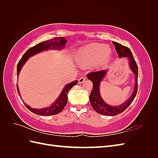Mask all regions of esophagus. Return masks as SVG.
Segmentation results:
<instances>
[{
	"instance_id": "1",
	"label": "esophagus",
	"mask_w": 158,
	"mask_h": 158,
	"mask_svg": "<svg viewBox=\"0 0 158 158\" xmlns=\"http://www.w3.org/2000/svg\"><path fill=\"white\" fill-rule=\"evenodd\" d=\"M85 79H86V78H85V77H80V79H79V83H83V82H84V81H85Z\"/></svg>"
}]
</instances>
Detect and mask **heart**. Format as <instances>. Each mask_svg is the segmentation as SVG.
Listing matches in <instances>:
<instances>
[{"mask_svg": "<svg viewBox=\"0 0 158 158\" xmlns=\"http://www.w3.org/2000/svg\"><path fill=\"white\" fill-rule=\"evenodd\" d=\"M110 52V49L106 45L93 43L80 49L78 60L81 64L89 65L96 63L98 66H104L109 62Z\"/></svg>", "mask_w": 158, "mask_h": 158, "instance_id": "heart-1", "label": "heart"}]
</instances>
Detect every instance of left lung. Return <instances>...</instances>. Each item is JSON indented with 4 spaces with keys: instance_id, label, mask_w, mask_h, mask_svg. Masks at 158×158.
<instances>
[{
    "instance_id": "1",
    "label": "left lung",
    "mask_w": 158,
    "mask_h": 158,
    "mask_svg": "<svg viewBox=\"0 0 158 158\" xmlns=\"http://www.w3.org/2000/svg\"><path fill=\"white\" fill-rule=\"evenodd\" d=\"M112 43L115 46V50L117 53H118L119 57H120V58H122V57L128 58L130 67L135 75V86L132 95H131L129 99L125 102V103H123L122 105L117 106H109L104 102L101 96H100L99 90L100 83L102 81L104 77L105 76L106 70H98V71H92L88 74L87 77L90 81H92L93 83V89L90 92L89 95V101L91 103V105L96 112L106 116L117 115L123 112L133 102L137 94V91H138L139 69L135 60L134 59L132 52L130 51V49L128 48L121 45L118 43L114 41Z\"/></svg>"
}]
</instances>
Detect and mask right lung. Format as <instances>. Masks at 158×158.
I'll use <instances>...</instances> for the list:
<instances>
[{"instance_id": "add662e5", "label": "right lung", "mask_w": 158, "mask_h": 158, "mask_svg": "<svg viewBox=\"0 0 158 158\" xmlns=\"http://www.w3.org/2000/svg\"><path fill=\"white\" fill-rule=\"evenodd\" d=\"M66 42L67 41L64 37H55L53 39L47 40V41L39 43V44L28 49L27 51L25 52L24 54L23 55L22 58L20 59L18 64V66H17V75H19V73L20 72V70L22 69L23 65L27 61L28 58H30L31 56L41 52L45 51V50H48L49 49H62L64 47ZM77 83H78V80H75V81H74L71 83H70L69 84L66 85L65 86V88L63 89L62 93L60 94L59 98H58L56 101L53 103L51 106L47 107V108L45 109H36L31 108V106L26 105L25 103L24 105L28 110H31L33 113L36 114V115L43 116L56 115V114L62 111V110L64 108V106L66 105L67 101H68V96H67L68 92L73 86L77 85ZM17 90H18V92L19 93L18 86H17Z\"/></svg>"}]
</instances>
